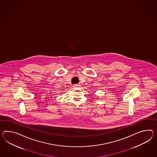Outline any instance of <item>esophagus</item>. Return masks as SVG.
<instances>
[{
	"label": "esophagus",
	"mask_w": 157,
	"mask_h": 157,
	"mask_svg": "<svg viewBox=\"0 0 157 157\" xmlns=\"http://www.w3.org/2000/svg\"><path fill=\"white\" fill-rule=\"evenodd\" d=\"M73 87H74V88H79V87H80V86L79 84H75Z\"/></svg>",
	"instance_id": "34e87169"
}]
</instances>
